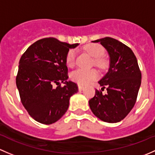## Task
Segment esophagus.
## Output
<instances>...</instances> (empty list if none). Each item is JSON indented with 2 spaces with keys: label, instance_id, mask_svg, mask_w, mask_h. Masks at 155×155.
<instances>
[{
  "label": "esophagus",
  "instance_id": "1",
  "mask_svg": "<svg viewBox=\"0 0 155 155\" xmlns=\"http://www.w3.org/2000/svg\"><path fill=\"white\" fill-rule=\"evenodd\" d=\"M78 87H79V91H82L83 89H84V87H83L82 85H80V84L78 85Z\"/></svg>",
  "mask_w": 155,
  "mask_h": 155
}]
</instances>
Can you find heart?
I'll return each instance as SVG.
<instances>
[{
	"instance_id": "1",
	"label": "heart",
	"mask_w": 155,
	"mask_h": 155,
	"mask_svg": "<svg viewBox=\"0 0 155 155\" xmlns=\"http://www.w3.org/2000/svg\"><path fill=\"white\" fill-rule=\"evenodd\" d=\"M84 50L86 53H88L92 58H95L94 64L96 66L99 68H104L106 66V60L102 58L104 54V52H105L103 47L101 46L99 44H88L84 47ZM76 56V52L74 49L68 50L66 55V58H65L66 64L68 67L71 68L74 65ZM71 77L73 82L82 84V85H85L97 79L98 77V73L95 70L87 71V70L78 69L71 73Z\"/></svg>"
}]
</instances>
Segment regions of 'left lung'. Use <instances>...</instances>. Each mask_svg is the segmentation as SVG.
<instances>
[{
  "label": "left lung",
  "instance_id": "obj_1",
  "mask_svg": "<svg viewBox=\"0 0 155 155\" xmlns=\"http://www.w3.org/2000/svg\"><path fill=\"white\" fill-rule=\"evenodd\" d=\"M108 53L110 65L106 74L99 81L107 94L96 90L89 105L96 117L109 123L123 120L133 108L141 84V72L137 60L128 47L110 37L97 39Z\"/></svg>",
  "mask_w": 155,
  "mask_h": 155
}]
</instances>
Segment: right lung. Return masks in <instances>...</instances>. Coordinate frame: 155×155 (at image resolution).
Instances as JSON below:
<instances>
[{"label": "right lung", "mask_w": 155, "mask_h": 155, "mask_svg": "<svg viewBox=\"0 0 155 155\" xmlns=\"http://www.w3.org/2000/svg\"><path fill=\"white\" fill-rule=\"evenodd\" d=\"M78 45L55 38H42L21 57L16 85L23 105L35 121L52 124L68 110L70 98L77 93L78 87L68 80L65 58L69 49ZM61 83L65 84L63 87Z\"/></svg>", "instance_id": "1"}]
</instances>
